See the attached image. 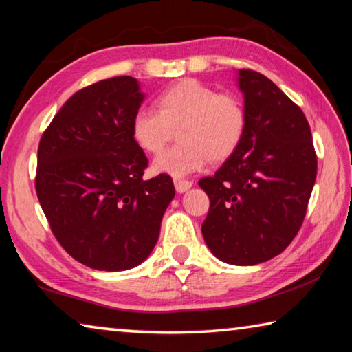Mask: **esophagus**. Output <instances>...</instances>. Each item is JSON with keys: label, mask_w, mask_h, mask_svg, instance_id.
Returning a JSON list of instances; mask_svg holds the SVG:
<instances>
[{"label": "esophagus", "mask_w": 352, "mask_h": 352, "mask_svg": "<svg viewBox=\"0 0 352 352\" xmlns=\"http://www.w3.org/2000/svg\"><path fill=\"white\" fill-rule=\"evenodd\" d=\"M174 185H175V189H177V192H186L189 188L192 186V183L191 182H188V180H174Z\"/></svg>", "instance_id": "obj_1"}]
</instances>
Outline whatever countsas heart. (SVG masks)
<instances>
[{"label": "heart", "mask_w": 352, "mask_h": 352, "mask_svg": "<svg viewBox=\"0 0 352 352\" xmlns=\"http://www.w3.org/2000/svg\"><path fill=\"white\" fill-rule=\"evenodd\" d=\"M158 111L138 109L131 119V138L147 153H156L178 130L180 144L153 160L156 174L186 177L208 164L222 161L238 148L246 133L248 114L241 98L219 92L199 80H182L156 98Z\"/></svg>", "instance_id": "heart-1"}]
</instances>
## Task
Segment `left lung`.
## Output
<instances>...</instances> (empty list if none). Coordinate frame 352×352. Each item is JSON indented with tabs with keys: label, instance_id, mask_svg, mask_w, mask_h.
<instances>
[{
	"label": "left lung",
	"instance_id": "obj_1",
	"mask_svg": "<svg viewBox=\"0 0 352 352\" xmlns=\"http://www.w3.org/2000/svg\"><path fill=\"white\" fill-rule=\"evenodd\" d=\"M248 114L238 148L199 186L210 211L202 235L228 265L271 260L298 235L316 178V153L305 116L270 78L238 70Z\"/></svg>",
	"mask_w": 352,
	"mask_h": 352
}]
</instances>
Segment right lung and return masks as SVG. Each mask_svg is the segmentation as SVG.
Listing matches in <instances>:
<instances>
[{
    "mask_svg": "<svg viewBox=\"0 0 352 352\" xmlns=\"http://www.w3.org/2000/svg\"><path fill=\"white\" fill-rule=\"evenodd\" d=\"M144 98L136 78L98 81L67 100L38 144V202L60 246L92 270L141 265L175 196L169 175L142 178L131 119Z\"/></svg>",
    "mask_w": 352,
    "mask_h": 352,
    "instance_id": "right-lung-1",
    "label": "right lung"
}]
</instances>
